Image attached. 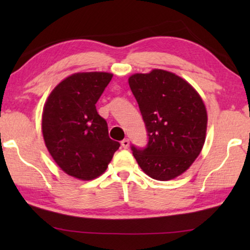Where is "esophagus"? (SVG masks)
I'll return each instance as SVG.
<instances>
[{
  "label": "esophagus",
  "instance_id": "1",
  "mask_svg": "<svg viewBox=\"0 0 250 250\" xmlns=\"http://www.w3.org/2000/svg\"><path fill=\"white\" fill-rule=\"evenodd\" d=\"M122 146L123 148H125V149H127L128 146H129V140L128 139H124L122 141Z\"/></svg>",
  "mask_w": 250,
  "mask_h": 250
}]
</instances>
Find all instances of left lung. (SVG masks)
<instances>
[{"mask_svg": "<svg viewBox=\"0 0 250 250\" xmlns=\"http://www.w3.org/2000/svg\"><path fill=\"white\" fill-rule=\"evenodd\" d=\"M128 84L148 134L146 148L131 146L133 156L152 179H175L204 146L207 111L203 99L187 81L163 69L132 75Z\"/></svg>", "mask_w": 250, "mask_h": 250, "instance_id": "obj_1", "label": "left lung"}]
</instances>
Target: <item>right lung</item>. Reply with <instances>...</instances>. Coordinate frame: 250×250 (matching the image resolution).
I'll return each instance as SVG.
<instances>
[{
  "label": "right lung",
  "instance_id": "obj_1",
  "mask_svg": "<svg viewBox=\"0 0 250 250\" xmlns=\"http://www.w3.org/2000/svg\"><path fill=\"white\" fill-rule=\"evenodd\" d=\"M112 74L77 73L60 82L44 104V142L57 165L76 179L100 176L119 148L109 138L107 122L97 104Z\"/></svg>",
  "mask_w": 250,
  "mask_h": 250
}]
</instances>
